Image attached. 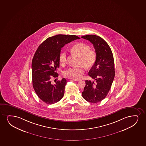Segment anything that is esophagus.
Segmentation results:
<instances>
[{"mask_svg": "<svg viewBox=\"0 0 146 146\" xmlns=\"http://www.w3.org/2000/svg\"><path fill=\"white\" fill-rule=\"evenodd\" d=\"M71 80H74V81H80V80H77V79H74V78H72Z\"/></svg>", "mask_w": 146, "mask_h": 146, "instance_id": "34e87169", "label": "esophagus"}]
</instances>
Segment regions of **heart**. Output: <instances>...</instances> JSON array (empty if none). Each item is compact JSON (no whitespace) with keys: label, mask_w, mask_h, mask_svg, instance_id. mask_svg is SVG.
<instances>
[{"label":"heart","mask_w":146,"mask_h":146,"mask_svg":"<svg viewBox=\"0 0 146 146\" xmlns=\"http://www.w3.org/2000/svg\"><path fill=\"white\" fill-rule=\"evenodd\" d=\"M90 48L88 45L83 43H78L72 47L71 50L73 53L80 57V63L86 68H90L95 63L97 59V54L94 50H90ZM59 62L62 65H64L67 61V55L65 51L62 52L59 57ZM85 72L82 66L70 67L65 70V76L74 78H80Z\"/></svg>","instance_id":"b5f03b06"}]
</instances>
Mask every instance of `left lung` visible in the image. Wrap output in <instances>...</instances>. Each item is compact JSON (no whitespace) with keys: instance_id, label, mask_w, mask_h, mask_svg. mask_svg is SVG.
Instances as JSON below:
<instances>
[{"instance_id":"left-lung-1","label":"left lung","mask_w":146,"mask_h":146,"mask_svg":"<svg viewBox=\"0 0 146 146\" xmlns=\"http://www.w3.org/2000/svg\"><path fill=\"white\" fill-rule=\"evenodd\" d=\"M92 43L97 54L95 63L88 72L94 81L85 80L83 98L88 102L96 103L106 98L112 85L115 75L113 53L107 43L97 35L81 36Z\"/></svg>"}]
</instances>
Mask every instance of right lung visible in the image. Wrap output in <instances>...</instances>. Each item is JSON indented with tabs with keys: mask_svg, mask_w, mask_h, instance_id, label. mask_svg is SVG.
I'll return each instance as SVG.
<instances>
[{
	"mask_svg": "<svg viewBox=\"0 0 146 146\" xmlns=\"http://www.w3.org/2000/svg\"><path fill=\"white\" fill-rule=\"evenodd\" d=\"M78 39L80 37L74 35H55L46 39L36 51L31 64L33 86L39 98L45 103L53 104L63 98L67 80L63 78L53 84L51 78L58 76L56 71L59 68L61 48Z\"/></svg>",
	"mask_w": 146,
	"mask_h": 146,
	"instance_id": "obj_1",
	"label": "right lung"
}]
</instances>
